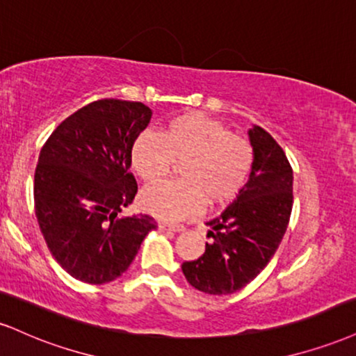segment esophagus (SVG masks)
<instances>
[{
	"label": "esophagus",
	"instance_id": "34e87169",
	"mask_svg": "<svg viewBox=\"0 0 356 356\" xmlns=\"http://www.w3.org/2000/svg\"><path fill=\"white\" fill-rule=\"evenodd\" d=\"M159 229L161 230H169V232H182L184 227L182 225H170V224H165V222H161Z\"/></svg>",
	"mask_w": 356,
	"mask_h": 356
}]
</instances>
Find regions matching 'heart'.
I'll use <instances>...</instances> for the list:
<instances>
[{
  "mask_svg": "<svg viewBox=\"0 0 356 356\" xmlns=\"http://www.w3.org/2000/svg\"><path fill=\"white\" fill-rule=\"evenodd\" d=\"M181 182H165L143 194V207L162 220L177 222L195 216L204 199L224 205L237 199L255 164L250 140L200 113L170 118L161 134L144 131L132 144L131 164L147 184L162 181L175 164Z\"/></svg>",
  "mask_w": 356,
  "mask_h": 356,
  "instance_id": "1",
  "label": "heart"
}]
</instances>
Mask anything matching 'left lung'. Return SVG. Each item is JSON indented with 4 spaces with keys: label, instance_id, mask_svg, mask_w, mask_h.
I'll use <instances>...</instances> for the list:
<instances>
[{
    "label": "left lung",
    "instance_id": "obj_1",
    "mask_svg": "<svg viewBox=\"0 0 356 356\" xmlns=\"http://www.w3.org/2000/svg\"><path fill=\"white\" fill-rule=\"evenodd\" d=\"M255 164L247 186L224 212L209 220L205 252L182 264L187 282L204 293L229 295L267 267L284 238L293 204V170L267 131H248Z\"/></svg>",
    "mask_w": 356,
    "mask_h": 356
}]
</instances>
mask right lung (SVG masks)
<instances>
[{
	"label": "right lung",
	"instance_id": "right-lung-1",
	"mask_svg": "<svg viewBox=\"0 0 356 356\" xmlns=\"http://www.w3.org/2000/svg\"><path fill=\"white\" fill-rule=\"evenodd\" d=\"M151 115L143 102L94 101L64 119L40 152L38 224L56 262L86 284L121 277L157 225L151 216H119L137 194L131 151Z\"/></svg>",
	"mask_w": 356,
	"mask_h": 356
}]
</instances>
